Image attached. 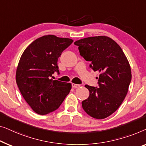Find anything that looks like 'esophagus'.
<instances>
[{"label":"esophagus","instance_id":"esophagus-1","mask_svg":"<svg viewBox=\"0 0 146 146\" xmlns=\"http://www.w3.org/2000/svg\"><path fill=\"white\" fill-rule=\"evenodd\" d=\"M72 87L73 88H79L80 87V85H78V84L72 83Z\"/></svg>","mask_w":146,"mask_h":146}]
</instances>
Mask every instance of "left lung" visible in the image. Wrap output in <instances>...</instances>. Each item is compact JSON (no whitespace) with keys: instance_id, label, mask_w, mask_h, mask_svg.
<instances>
[{"instance_id":"obj_1","label":"left lung","mask_w":146,"mask_h":146,"mask_svg":"<svg viewBox=\"0 0 146 146\" xmlns=\"http://www.w3.org/2000/svg\"><path fill=\"white\" fill-rule=\"evenodd\" d=\"M80 55L99 72L98 87L85 85L89 96L82 102L83 110L96 119L107 118L126 97L132 79L130 65L120 46L109 37H89L75 42Z\"/></svg>"}]
</instances>
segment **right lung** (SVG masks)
<instances>
[{
  "label": "right lung",
  "mask_w": 146,
  "mask_h": 146,
  "mask_svg": "<svg viewBox=\"0 0 146 146\" xmlns=\"http://www.w3.org/2000/svg\"><path fill=\"white\" fill-rule=\"evenodd\" d=\"M73 40L54 35L40 37L20 57L16 73L19 90L32 109L40 115L57 110L71 89V84L51 79L59 73L57 60Z\"/></svg>",
  "instance_id": "obj_1"
}]
</instances>
